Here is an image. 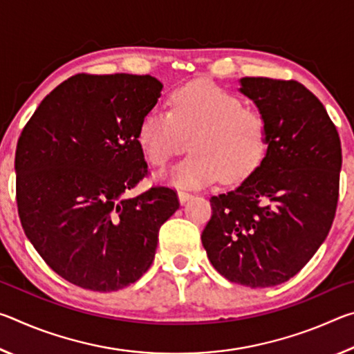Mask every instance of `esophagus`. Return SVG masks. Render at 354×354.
Returning a JSON list of instances; mask_svg holds the SVG:
<instances>
[{"label":"esophagus","mask_w":354,"mask_h":354,"mask_svg":"<svg viewBox=\"0 0 354 354\" xmlns=\"http://www.w3.org/2000/svg\"><path fill=\"white\" fill-rule=\"evenodd\" d=\"M192 196H194V194H190V192H187V190H179L178 192V198L181 203H185L187 200H190Z\"/></svg>","instance_id":"1"}]
</instances>
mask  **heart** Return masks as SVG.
I'll return each instance as SVG.
<instances>
[{
	"label": "heart",
	"instance_id": "b5f03b06",
	"mask_svg": "<svg viewBox=\"0 0 354 354\" xmlns=\"http://www.w3.org/2000/svg\"><path fill=\"white\" fill-rule=\"evenodd\" d=\"M137 139L154 167L169 164L189 140L192 153L165 175L173 184L201 187L220 176L223 183L234 184L262 164L268 149V123L234 95L198 81L171 93L170 111L154 107L147 112Z\"/></svg>",
	"mask_w": 354,
	"mask_h": 354
}]
</instances>
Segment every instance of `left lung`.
I'll list each match as a JSON object with an SVG mask.
<instances>
[{
    "mask_svg": "<svg viewBox=\"0 0 354 354\" xmlns=\"http://www.w3.org/2000/svg\"><path fill=\"white\" fill-rule=\"evenodd\" d=\"M241 92L267 118L268 149L236 190L211 196L201 242L221 277L256 289L295 277L325 242L342 148L325 106L298 81L242 77Z\"/></svg>",
    "mask_w": 354,
    "mask_h": 354,
    "instance_id": "1",
    "label": "left lung"
}]
</instances>
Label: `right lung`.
<instances>
[{"mask_svg":"<svg viewBox=\"0 0 354 354\" xmlns=\"http://www.w3.org/2000/svg\"><path fill=\"white\" fill-rule=\"evenodd\" d=\"M162 84L149 75L80 73L46 95L17 143V206L34 248L59 277L112 292L153 263L178 211L164 185L124 198L148 175L137 139Z\"/></svg>","mask_w":354,"mask_h":354,"instance_id":"1","label":"right lung"}]
</instances>
